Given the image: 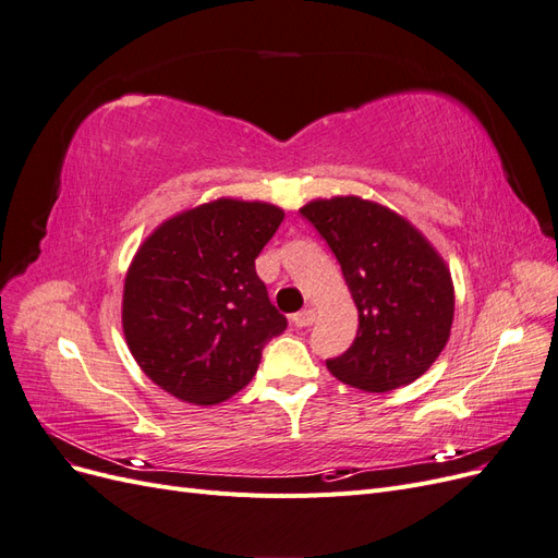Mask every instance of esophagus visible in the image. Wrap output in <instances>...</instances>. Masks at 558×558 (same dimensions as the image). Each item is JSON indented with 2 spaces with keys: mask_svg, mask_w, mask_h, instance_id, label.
Wrapping results in <instances>:
<instances>
[{
  "mask_svg": "<svg viewBox=\"0 0 558 558\" xmlns=\"http://www.w3.org/2000/svg\"><path fill=\"white\" fill-rule=\"evenodd\" d=\"M314 318H316V312H314L312 307L302 310V312H298V314H293V316H291V320H293V324H295L298 328H307V326H312V324H314Z\"/></svg>",
  "mask_w": 558,
  "mask_h": 558,
  "instance_id": "1",
  "label": "esophagus"
}]
</instances>
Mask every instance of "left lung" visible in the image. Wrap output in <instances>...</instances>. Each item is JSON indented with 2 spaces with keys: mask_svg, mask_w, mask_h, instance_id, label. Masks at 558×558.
Masks as SVG:
<instances>
[{
  "mask_svg": "<svg viewBox=\"0 0 558 558\" xmlns=\"http://www.w3.org/2000/svg\"><path fill=\"white\" fill-rule=\"evenodd\" d=\"M300 211L332 248L359 310L356 340L326 363L330 375L367 393L418 379L453 324V281L440 251L408 218L359 195L316 197Z\"/></svg>",
  "mask_w": 558,
  "mask_h": 558,
  "instance_id": "left-lung-1",
  "label": "left lung"
}]
</instances>
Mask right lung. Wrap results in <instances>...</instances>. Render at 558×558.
<instances>
[{"mask_svg": "<svg viewBox=\"0 0 558 558\" xmlns=\"http://www.w3.org/2000/svg\"><path fill=\"white\" fill-rule=\"evenodd\" d=\"M283 209L216 197L148 234L125 272L123 335L142 373L170 396L218 404L253 379L267 340L286 330L256 258Z\"/></svg>", "mask_w": 558, "mask_h": 558, "instance_id": "add662e5", "label": "right lung"}]
</instances>
